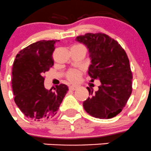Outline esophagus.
Returning a JSON list of instances; mask_svg holds the SVG:
<instances>
[{"instance_id":"1","label":"esophagus","mask_w":151,"mask_h":151,"mask_svg":"<svg viewBox=\"0 0 151 151\" xmlns=\"http://www.w3.org/2000/svg\"><path fill=\"white\" fill-rule=\"evenodd\" d=\"M77 88V86H71L69 87V90L71 91H75Z\"/></svg>"}]
</instances>
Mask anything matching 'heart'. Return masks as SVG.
Instances as JSON below:
<instances>
[{
    "instance_id": "obj_1",
    "label": "heart",
    "mask_w": 151,
    "mask_h": 151,
    "mask_svg": "<svg viewBox=\"0 0 151 151\" xmlns=\"http://www.w3.org/2000/svg\"><path fill=\"white\" fill-rule=\"evenodd\" d=\"M83 71L81 69H70L65 74V77L71 83H77L81 77Z\"/></svg>"
}]
</instances>
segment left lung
<instances>
[{
    "instance_id": "obj_1",
    "label": "left lung",
    "mask_w": 151,
    "mask_h": 151,
    "mask_svg": "<svg viewBox=\"0 0 151 151\" xmlns=\"http://www.w3.org/2000/svg\"><path fill=\"white\" fill-rule=\"evenodd\" d=\"M89 49L91 64L88 74L91 81L100 80L99 90L93 93L83 107L91 116L111 119L122 111L132 93L133 74L126 52L114 39L104 33H87L77 37Z\"/></svg>"
}]
</instances>
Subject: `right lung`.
Returning a JSON list of instances; mask_svg holds the SVG:
<instances>
[{"instance_id": "obj_1", "label": "right lung", "mask_w": 151, "mask_h": 151, "mask_svg": "<svg viewBox=\"0 0 151 151\" xmlns=\"http://www.w3.org/2000/svg\"><path fill=\"white\" fill-rule=\"evenodd\" d=\"M55 40H40L18 52L13 63L12 87L14 100L29 119L42 121L55 116L68 88L60 84L45 88L43 76L54 65Z\"/></svg>"}]
</instances>
